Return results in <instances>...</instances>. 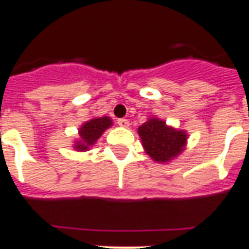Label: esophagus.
<instances>
[{
	"instance_id": "obj_1",
	"label": "esophagus",
	"mask_w": 249,
	"mask_h": 249,
	"mask_svg": "<svg viewBox=\"0 0 249 249\" xmlns=\"http://www.w3.org/2000/svg\"><path fill=\"white\" fill-rule=\"evenodd\" d=\"M117 124H119L120 126H123V128H128V126H129V121L126 119H119L117 120Z\"/></svg>"
}]
</instances>
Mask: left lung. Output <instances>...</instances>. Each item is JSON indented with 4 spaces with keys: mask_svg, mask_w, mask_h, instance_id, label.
Returning a JSON list of instances; mask_svg holds the SVG:
<instances>
[{
    "mask_svg": "<svg viewBox=\"0 0 249 249\" xmlns=\"http://www.w3.org/2000/svg\"><path fill=\"white\" fill-rule=\"evenodd\" d=\"M139 136L145 153L157 163H167L176 160L186 149L189 134L167 125L166 121L150 116L140 125Z\"/></svg>",
    "mask_w": 249,
    "mask_h": 249,
    "instance_id": "8db88e82",
    "label": "left lung"
}]
</instances>
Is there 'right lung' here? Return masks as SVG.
Returning a JSON list of instances; mask_svg holds the SVG:
<instances>
[{
	"label": "right lung",
	"instance_id": "obj_1",
	"mask_svg": "<svg viewBox=\"0 0 249 249\" xmlns=\"http://www.w3.org/2000/svg\"><path fill=\"white\" fill-rule=\"evenodd\" d=\"M112 125H113V121L108 116L92 117L91 120L83 123L78 130L79 137L73 141L72 148L76 152H87L89 150V148H92L96 143L101 134Z\"/></svg>",
	"mask_w": 249,
	"mask_h": 249
}]
</instances>
